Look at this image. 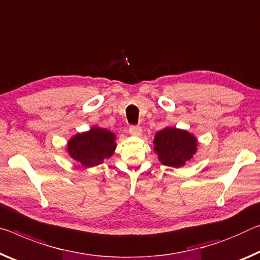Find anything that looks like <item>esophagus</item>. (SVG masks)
Here are the masks:
<instances>
[{"label":"esophagus","mask_w":260,"mask_h":260,"mask_svg":"<svg viewBox=\"0 0 260 260\" xmlns=\"http://www.w3.org/2000/svg\"><path fill=\"white\" fill-rule=\"evenodd\" d=\"M129 133L133 137H141L142 135V128L139 126H132L129 128Z\"/></svg>","instance_id":"obj_1"}]
</instances>
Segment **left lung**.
I'll return each instance as SVG.
<instances>
[{"instance_id":"obj_1","label":"left lung","mask_w":260,"mask_h":260,"mask_svg":"<svg viewBox=\"0 0 260 260\" xmlns=\"http://www.w3.org/2000/svg\"><path fill=\"white\" fill-rule=\"evenodd\" d=\"M154 151L163 166L182 168L197 154L198 139L186 129L167 126L154 137Z\"/></svg>"}]
</instances>
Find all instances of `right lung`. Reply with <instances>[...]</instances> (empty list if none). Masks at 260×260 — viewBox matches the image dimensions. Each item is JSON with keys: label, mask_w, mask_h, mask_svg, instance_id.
<instances>
[{"label": "right lung", "mask_w": 260, "mask_h": 260, "mask_svg": "<svg viewBox=\"0 0 260 260\" xmlns=\"http://www.w3.org/2000/svg\"><path fill=\"white\" fill-rule=\"evenodd\" d=\"M117 135L100 126L90 127L89 131L77 133L67 141L66 151L69 157L81 163L84 168L97 167L110 158L117 148Z\"/></svg>", "instance_id": "1"}]
</instances>
